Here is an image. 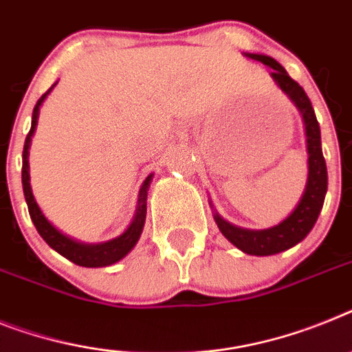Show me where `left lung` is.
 Here are the masks:
<instances>
[{"mask_svg": "<svg viewBox=\"0 0 352 352\" xmlns=\"http://www.w3.org/2000/svg\"><path fill=\"white\" fill-rule=\"evenodd\" d=\"M245 55L272 67V78L290 96L292 102L297 105V109L302 114L306 135H308V184H306L299 206L294 209L290 217L283 220L279 226L270 227V229L250 231V229L232 226V223L223 220L220 214H214V220H217L221 234L226 236L232 245H236L238 249L243 250L245 254H250V256H272V254L292 249L294 245L302 241L313 229L318 214H320L322 206H324V197H326L327 191V168L324 155H322L320 126H318L317 116H315L308 94L304 93L302 87L286 73L285 67L272 57L258 55V53H245Z\"/></svg>", "mask_w": 352, "mask_h": 352, "instance_id": "obj_1", "label": "left lung"}]
</instances>
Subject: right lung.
I'll use <instances>...</instances> for the list:
<instances>
[{
    "label": "right lung",
    "instance_id": "right-lung-1",
    "mask_svg": "<svg viewBox=\"0 0 352 352\" xmlns=\"http://www.w3.org/2000/svg\"><path fill=\"white\" fill-rule=\"evenodd\" d=\"M50 91H46V93L37 100V103H35L34 114H32V129L30 132H28V135H26L25 148H23V171H21V177H23V191H25V199L26 204H28V212H30V218L32 221H34L37 232L43 236V240L46 241L53 250H57L60 256H64L66 259L73 261L75 265H80V267H107V265H112V263L120 261L121 258H125L126 254L134 249V245L138 243V240H140L141 231H143L144 226V217H146V190H148V184L150 181H152V175L146 177V181L141 186L135 217L134 220H132L131 227H129L121 236H118V238H114V240L111 241H105V243L85 245L71 240V238L64 236L62 232H58L57 229L44 218L39 206L35 202L30 188V173H28V148H30L32 134H34L35 125H37V116H39L41 103H43V100L46 98V94H48Z\"/></svg>",
    "mask_w": 352,
    "mask_h": 352
}]
</instances>
